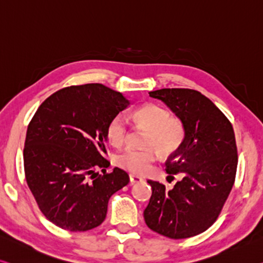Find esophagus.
I'll return each instance as SVG.
<instances>
[{"instance_id":"esophagus-1","label":"esophagus","mask_w":263,"mask_h":263,"mask_svg":"<svg viewBox=\"0 0 263 263\" xmlns=\"http://www.w3.org/2000/svg\"><path fill=\"white\" fill-rule=\"evenodd\" d=\"M142 181V179L139 176H135V175H129V182H130V184H134V183H139Z\"/></svg>"}]
</instances>
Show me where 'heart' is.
Masks as SVG:
<instances>
[{
	"label": "heart",
	"mask_w": 263,
	"mask_h": 263,
	"mask_svg": "<svg viewBox=\"0 0 263 263\" xmlns=\"http://www.w3.org/2000/svg\"><path fill=\"white\" fill-rule=\"evenodd\" d=\"M132 119L136 124L147 128L144 144L152 147L123 149L115 155L114 162L121 169L136 175H143L149 172L152 164L155 162L157 157L156 148L161 154L172 155L181 147L184 139V129L179 119L172 116L168 110L157 104H145L137 108L133 112ZM106 135L112 145H122L128 135L126 120L120 115L114 116L109 121Z\"/></svg>",
	"instance_id": "heart-1"
}]
</instances>
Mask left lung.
Masks as SVG:
<instances>
[{"mask_svg":"<svg viewBox=\"0 0 263 263\" xmlns=\"http://www.w3.org/2000/svg\"><path fill=\"white\" fill-rule=\"evenodd\" d=\"M182 122L181 147L165 161L168 174L182 173L173 189L148 180L152 196L143 216L153 232L169 239L203 233L216 221L235 181L237 148L229 120L200 91L164 88L149 92Z\"/></svg>","mask_w":263,"mask_h":263,"instance_id":"1","label":"left lung"}]
</instances>
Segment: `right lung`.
Masks as SVG:
<instances>
[{"label": "right lung", "mask_w": 263, "mask_h": 263, "mask_svg": "<svg viewBox=\"0 0 263 263\" xmlns=\"http://www.w3.org/2000/svg\"><path fill=\"white\" fill-rule=\"evenodd\" d=\"M128 106L121 92L88 83L58 90L36 110L24 142V173L40 211L58 227H98L110 196L128 184L122 169L106 172L110 162L103 157L109 121Z\"/></svg>", "instance_id": "right-lung-1"}]
</instances>
